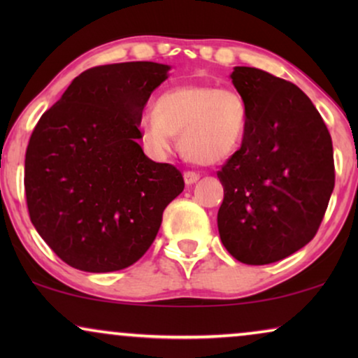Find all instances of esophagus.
<instances>
[{
    "instance_id": "1",
    "label": "esophagus",
    "mask_w": 358,
    "mask_h": 358,
    "mask_svg": "<svg viewBox=\"0 0 358 358\" xmlns=\"http://www.w3.org/2000/svg\"><path fill=\"white\" fill-rule=\"evenodd\" d=\"M199 179H200V174L194 173V171H185V173H184V180H185V184H187V185L195 184Z\"/></svg>"
}]
</instances>
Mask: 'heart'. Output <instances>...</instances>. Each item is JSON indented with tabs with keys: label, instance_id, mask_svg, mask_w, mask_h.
I'll return each mask as SVG.
<instances>
[{
	"label": "heart",
	"instance_id": "heart-1",
	"mask_svg": "<svg viewBox=\"0 0 358 358\" xmlns=\"http://www.w3.org/2000/svg\"><path fill=\"white\" fill-rule=\"evenodd\" d=\"M248 129L243 96L215 85H180L156 97L153 114L138 122L141 141L155 155L169 151L173 136L185 158L203 166L222 164L241 146Z\"/></svg>",
	"mask_w": 358,
	"mask_h": 358
}]
</instances>
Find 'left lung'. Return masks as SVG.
I'll use <instances>...</instances> for the list:
<instances>
[{
	"instance_id": "left-lung-1",
	"label": "left lung",
	"mask_w": 358,
	"mask_h": 358,
	"mask_svg": "<svg viewBox=\"0 0 358 358\" xmlns=\"http://www.w3.org/2000/svg\"><path fill=\"white\" fill-rule=\"evenodd\" d=\"M231 81L248 107V129L217 176L223 246L239 262L282 261L315 238L334 189L329 130L305 92L251 66Z\"/></svg>"
}]
</instances>
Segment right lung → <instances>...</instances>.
<instances>
[{
	"label": "right lung",
	"mask_w": 358,
	"mask_h": 358,
	"mask_svg": "<svg viewBox=\"0 0 358 358\" xmlns=\"http://www.w3.org/2000/svg\"><path fill=\"white\" fill-rule=\"evenodd\" d=\"M171 66L127 62L76 76L37 122L26 151L29 217L53 252L85 272L135 264L184 190L178 168L138 145V122Z\"/></svg>",
	"instance_id": "obj_1"
}]
</instances>
